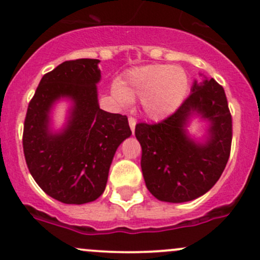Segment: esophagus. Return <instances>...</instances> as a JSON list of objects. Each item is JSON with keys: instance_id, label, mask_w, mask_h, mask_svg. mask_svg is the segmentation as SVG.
<instances>
[{"instance_id": "esophagus-1", "label": "esophagus", "mask_w": 260, "mask_h": 260, "mask_svg": "<svg viewBox=\"0 0 260 260\" xmlns=\"http://www.w3.org/2000/svg\"><path fill=\"white\" fill-rule=\"evenodd\" d=\"M128 122H129V127H131V131H132V132H135L136 124H137V120H136V118H133V117H129V118H128Z\"/></svg>"}]
</instances>
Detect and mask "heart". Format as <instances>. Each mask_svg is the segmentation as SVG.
<instances>
[{
	"label": "heart",
	"instance_id": "obj_1",
	"mask_svg": "<svg viewBox=\"0 0 260 260\" xmlns=\"http://www.w3.org/2000/svg\"><path fill=\"white\" fill-rule=\"evenodd\" d=\"M187 89L188 77L185 70L153 64L131 70L122 85H113L112 93L123 106L133 99H142L145 113L152 119H162L179 108Z\"/></svg>",
	"mask_w": 260,
	"mask_h": 260
}]
</instances>
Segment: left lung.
Here are the masks:
<instances>
[{"instance_id": "left-lung-1", "label": "left lung", "mask_w": 260, "mask_h": 260, "mask_svg": "<svg viewBox=\"0 0 260 260\" xmlns=\"http://www.w3.org/2000/svg\"><path fill=\"white\" fill-rule=\"evenodd\" d=\"M193 116L209 123L201 143L188 135ZM135 133L143 179L154 198L175 204L200 198L220 179L230 156L232 114L224 88L214 79L195 80L174 114L154 124L138 123Z\"/></svg>"}]
</instances>
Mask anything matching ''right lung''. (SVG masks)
Segmentation results:
<instances>
[{
	"label": "right lung",
	"instance_id": "right-lung-1",
	"mask_svg": "<svg viewBox=\"0 0 260 260\" xmlns=\"http://www.w3.org/2000/svg\"><path fill=\"white\" fill-rule=\"evenodd\" d=\"M98 59L64 61L40 80L28 103L22 146L31 176L64 204L96 200L106 190L109 167L120 143L132 135L125 115L99 108ZM60 99L72 102L66 125L51 129Z\"/></svg>",
	"mask_w": 260,
	"mask_h": 260
}]
</instances>
